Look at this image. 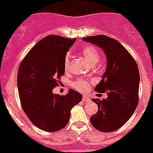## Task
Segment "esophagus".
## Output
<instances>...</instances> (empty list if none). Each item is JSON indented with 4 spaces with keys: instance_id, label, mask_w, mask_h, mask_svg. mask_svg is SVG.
I'll list each match as a JSON object with an SVG mask.
<instances>
[{
    "instance_id": "34e87169",
    "label": "esophagus",
    "mask_w": 153,
    "mask_h": 153,
    "mask_svg": "<svg viewBox=\"0 0 153 153\" xmlns=\"http://www.w3.org/2000/svg\"><path fill=\"white\" fill-rule=\"evenodd\" d=\"M82 101H84V102H89V101H91V99L89 98L88 96H83Z\"/></svg>"
}]
</instances>
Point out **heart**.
I'll use <instances>...</instances> for the list:
<instances>
[{
	"label": "heart",
	"instance_id": "heart-1",
	"mask_svg": "<svg viewBox=\"0 0 153 153\" xmlns=\"http://www.w3.org/2000/svg\"><path fill=\"white\" fill-rule=\"evenodd\" d=\"M82 53L85 59V61L91 66H95L100 62V52L94 46H91V45L85 46L82 50ZM64 64L65 68L68 69L69 64H70V56L69 55H67L65 57ZM73 86L80 91H87L90 88V82L85 81L84 79H79L73 83Z\"/></svg>",
	"mask_w": 153,
	"mask_h": 153
}]
</instances>
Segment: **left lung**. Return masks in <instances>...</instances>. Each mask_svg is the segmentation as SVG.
Returning a JSON list of instances; mask_svg holds the SVG:
<instances>
[{"label":"left lung","instance_id":"8db88e82","mask_svg":"<svg viewBox=\"0 0 153 153\" xmlns=\"http://www.w3.org/2000/svg\"><path fill=\"white\" fill-rule=\"evenodd\" d=\"M102 49L106 56V70L95 91H107L103 100L92 99L98 111L91 117L92 126L109 133L119 129L133 115L138 104L139 71L131 54L114 39L105 35L82 38Z\"/></svg>","mask_w":153,"mask_h":153}]
</instances>
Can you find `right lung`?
<instances>
[{
    "instance_id": "obj_1",
    "label": "right lung",
    "mask_w": 153,
    "mask_h": 153,
    "mask_svg": "<svg viewBox=\"0 0 153 153\" xmlns=\"http://www.w3.org/2000/svg\"><path fill=\"white\" fill-rule=\"evenodd\" d=\"M76 39L49 35L42 39L19 65L17 85L22 109L34 126L57 132L68 123L71 109L82 95L70 89L66 96L53 94L58 79L64 74L65 57Z\"/></svg>"
}]
</instances>
